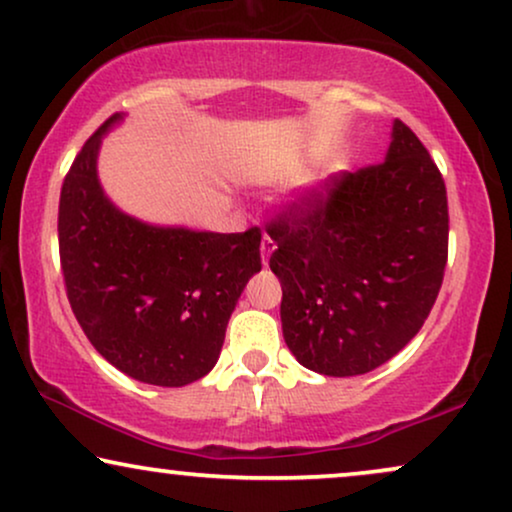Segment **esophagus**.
I'll return each mask as SVG.
<instances>
[{
  "mask_svg": "<svg viewBox=\"0 0 512 512\" xmlns=\"http://www.w3.org/2000/svg\"><path fill=\"white\" fill-rule=\"evenodd\" d=\"M274 250H276V243H274V238L264 236V238H262V245H260V252H262V262H264V264L269 262L271 252H274Z\"/></svg>",
  "mask_w": 512,
  "mask_h": 512,
  "instance_id": "esophagus-1",
  "label": "esophagus"
}]
</instances>
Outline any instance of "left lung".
<instances>
[{"label": "left lung", "instance_id": "obj_1", "mask_svg": "<svg viewBox=\"0 0 512 512\" xmlns=\"http://www.w3.org/2000/svg\"><path fill=\"white\" fill-rule=\"evenodd\" d=\"M278 250L283 340L304 368L333 378L383 366L416 338L449 250L446 186L401 120L380 165L331 186L267 226Z\"/></svg>", "mask_w": 512, "mask_h": 512}]
</instances>
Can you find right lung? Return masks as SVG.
Returning <instances> with one entry per match:
<instances>
[{
	"mask_svg": "<svg viewBox=\"0 0 512 512\" xmlns=\"http://www.w3.org/2000/svg\"><path fill=\"white\" fill-rule=\"evenodd\" d=\"M122 118L96 129L63 181L61 269L75 319L108 364L139 383L181 387L217 364L238 297L262 269V234L155 226L122 212L96 172L103 134Z\"/></svg>",
	"mask_w": 512,
	"mask_h": 512,
	"instance_id": "obj_1",
	"label": "right lung"
}]
</instances>
